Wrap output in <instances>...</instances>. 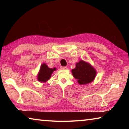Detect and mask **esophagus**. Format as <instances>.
<instances>
[{
  "instance_id": "esophagus-1",
  "label": "esophagus",
  "mask_w": 129,
  "mask_h": 129,
  "mask_svg": "<svg viewBox=\"0 0 129 129\" xmlns=\"http://www.w3.org/2000/svg\"><path fill=\"white\" fill-rule=\"evenodd\" d=\"M60 68L61 69L65 70V69H67V67H61Z\"/></svg>"
}]
</instances>
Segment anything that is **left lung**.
<instances>
[{
    "mask_svg": "<svg viewBox=\"0 0 129 129\" xmlns=\"http://www.w3.org/2000/svg\"><path fill=\"white\" fill-rule=\"evenodd\" d=\"M73 77L80 85L88 84L94 80L96 71L91 65L83 60L76 63V68L72 70Z\"/></svg>",
    "mask_w": 129,
    "mask_h": 129,
    "instance_id": "obj_1",
    "label": "left lung"
}]
</instances>
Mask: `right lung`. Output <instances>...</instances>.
Listing matches in <instances>:
<instances>
[{
    "mask_svg": "<svg viewBox=\"0 0 129 129\" xmlns=\"http://www.w3.org/2000/svg\"><path fill=\"white\" fill-rule=\"evenodd\" d=\"M56 69L50 68L47 66L46 64L44 63L41 65L40 71L38 75V80L41 82H45L48 80L50 79L51 77L52 74L53 73V71H56Z\"/></svg>",
    "mask_w": 129,
    "mask_h": 129,
    "instance_id": "right-lung-1",
    "label": "right lung"
}]
</instances>
